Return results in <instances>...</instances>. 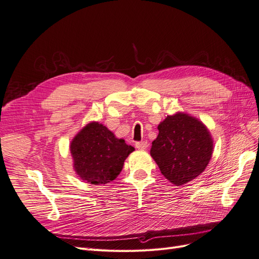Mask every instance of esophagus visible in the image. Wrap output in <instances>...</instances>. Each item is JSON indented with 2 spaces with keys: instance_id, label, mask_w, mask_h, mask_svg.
<instances>
[{
  "instance_id": "obj_1",
  "label": "esophagus",
  "mask_w": 259,
  "mask_h": 259,
  "mask_svg": "<svg viewBox=\"0 0 259 259\" xmlns=\"http://www.w3.org/2000/svg\"><path fill=\"white\" fill-rule=\"evenodd\" d=\"M136 147H137L138 149H142V150H144V149H146V148L148 147V143L146 142V141L137 142V143H136Z\"/></svg>"
}]
</instances>
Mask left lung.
I'll return each instance as SVG.
<instances>
[{"label":"left lung","mask_w":259,"mask_h":259,"mask_svg":"<svg viewBox=\"0 0 259 259\" xmlns=\"http://www.w3.org/2000/svg\"><path fill=\"white\" fill-rule=\"evenodd\" d=\"M157 129L150 154L167 180L182 185L204 171L211 157L212 140L203 123L177 113L167 116Z\"/></svg>","instance_id":"1"}]
</instances>
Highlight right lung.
<instances>
[{
  "mask_svg": "<svg viewBox=\"0 0 259 259\" xmlns=\"http://www.w3.org/2000/svg\"><path fill=\"white\" fill-rule=\"evenodd\" d=\"M133 150L132 146L116 139L98 122L89 123L71 143L75 171L83 181L94 185L113 181Z\"/></svg>",
  "mask_w": 259,
  "mask_h": 259,
  "instance_id": "right-lung-1",
  "label": "right lung"
}]
</instances>
